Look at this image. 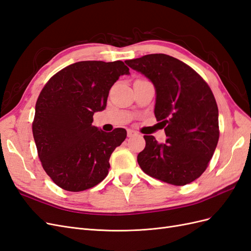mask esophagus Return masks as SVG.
<instances>
[{
  "mask_svg": "<svg viewBox=\"0 0 251 251\" xmlns=\"http://www.w3.org/2000/svg\"><path fill=\"white\" fill-rule=\"evenodd\" d=\"M137 135V132H135L134 130H131V128H128L127 130V137L131 138V137H134V136Z\"/></svg>",
  "mask_w": 251,
  "mask_h": 251,
  "instance_id": "esophagus-1",
  "label": "esophagus"
}]
</instances>
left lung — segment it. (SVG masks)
Listing matches in <instances>:
<instances>
[{"instance_id": "left-lung-1", "label": "left lung", "mask_w": 251, "mask_h": 251, "mask_svg": "<svg viewBox=\"0 0 251 251\" xmlns=\"http://www.w3.org/2000/svg\"><path fill=\"white\" fill-rule=\"evenodd\" d=\"M126 64L154 85V113L168 137L159 143L154 136H144L138 164L166 183H191L206 170L219 140V111L210 88L191 67L162 53Z\"/></svg>"}]
</instances>
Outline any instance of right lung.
<instances>
[{"label": "right lung", "mask_w": 251, "mask_h": 251, "mask_svg": "<svg viewBox=\"0 0 251 251\" xmlns=\"http://www.w3.org/2000/svg\"><path fill=\"white\" fill-rule=\"evenodd\" d=\"M128 74L121 60H85L64 68L42 90L33 138L45 172L65 191H85L107 177L110 157L126 131L103 132L92 126L93 115L107 107L114 82Z\"/></svg>", "instance_id": "right-lung-1"}]
</instances>
